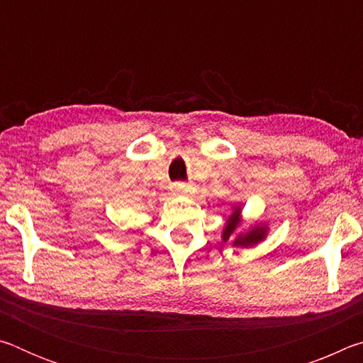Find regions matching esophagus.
<instances>
[{
  "mask_svg": "<svg viewBox=\"0 0 363 363\" xmlns=\"http://www.w3.org/2000/svg\"><path fill=\"white\" fill-rule=\"evenodd\" d=\"M174 190H176V192H179V194H192L194 187L190 186V184H186V182H176Z\"/></svg>",
  "mask_w": 363,
  "mask_h": 363,
  "instance_id": "1",
  "label": "esophagus"
}]
</instances>
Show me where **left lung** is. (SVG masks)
Returning <instances> with one entry per match:
<instances>
[{
  "label": "left lung",
  "mask_w": 363,
  "mask_h": 363,
  "mask_svg": "<svg viewBox=\"0 0 363 363\" xmlns=\"http://www.w3.org/2000/svg\"><path fill=\"white\" fill-rule=\"evenodd\" d=\"M240 206L233 208V213L229 216L225 223V227L223 230V242H230L233 247H255L259 242H262L267 235V225H255L253 229L245 232V233H237L238 225H240Z\"/></svg>",
  "instance_id": "obj_1"
}]
</instances>
